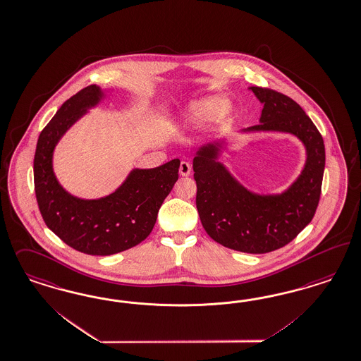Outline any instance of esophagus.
Instances as JSON below:
<instances>
[{
	"label": "esophagus",
	"mask_w": 361,
	"mask_h": 361,
	"mask_svg": "<svg viewBox=\"0 0 361 361\" xmlns=\"http://www.w3.org/2000/svg\"><path fill=\"white\" fill-rule=\"evenodd\" d=\"M191 173V166L188 161H180V166H179V174L182 176H188Z\"/></svg>",
	"instance_id": "1"
}]
</instances>
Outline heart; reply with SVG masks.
I'll return each instance as SVG.
<instances>
[{
    "mask_svg": "<svg viewBox=\"0 0 361 361\" xmlns=\"http://www.w3.org/2000/svg\"><path fill=\"white\" fill-rule=\"evenodd\" d=\"M231 112V104L226 103V100L222 96H207L188 103L186 107L179 112L175 123L182 128L198 126L204 121H210L212 118H214L216 123H224L228 119Z\"/></svg>",
    "mask_w": 361,
    "mask_h": 361,
    "instance_id": "heart-1",
    "label": "heart"
}]
</instances>
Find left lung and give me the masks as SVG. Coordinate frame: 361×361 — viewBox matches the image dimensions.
<instances>
[{
  "instance_id": "left-lung-1",
  "label": "left lung",
  "mask_w": 361,
  "mask_h": 361,
  "mask_svg": "<svg viewBox=\"0 0 361 361\" xmlns=\"http://www.w3.org/2000/svg\"><path fill=\"white\" fill-rule=\"evenodd\" d=\"M264 104L259 124L240 134L282 133L295 136L307 159L293 183L279 194H259L243 186L219 161L226 137L198 148L192 161L197 209L215 242L243 253L277 250L307 226L320 200L325 147L319 130L294 100L273 90L249 87Z\"/></svg>"
}]
</instances>
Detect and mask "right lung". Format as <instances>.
I'll list each match as a JSON object with an SVG mask.
<instances>
[{"instance_id": "obj_1", "label": "right lung", "mask_w": 361, "mask_h": 361, "mask_svg": "<svg viewBox=\"0 0 361 361\" xmlns=\"http://www.w3.org/2000/svg\"><path fill=\"white\" fill-rule=\"evenodd\" d=\"M106 96L92 84L68 99L41 131L33 161L36 198L47 226L68 246L91 255L121 253L147 238L180 164L173 159L155 169H133L114 192L97 200L68 192L54 174V148Z\"/></svg>"}]
</instances>
